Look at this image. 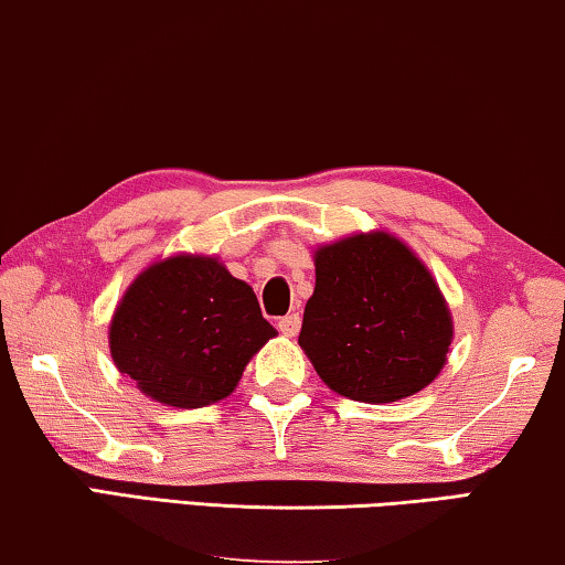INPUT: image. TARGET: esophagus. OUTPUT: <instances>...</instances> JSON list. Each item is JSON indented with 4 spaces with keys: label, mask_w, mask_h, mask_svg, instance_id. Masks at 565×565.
I'll use <instances>...</instances> for the list:
<instances>
[{
    "label": "esophagus",
    "mask_w": 565,
    "mask_h": 565,
    "mask_svg": "<svg viewBox=\"0 0 565 565\" xmlns=\"http://www.w3.org/2000/svg\"><path fill=\"white\" fill-rule=\"evenodd\" d=\"M277 329H280V333H285V337H296V333L300 331V316L288 313L285 318H280V321H277Z\"/></svg>",
    "instance_id": "34e87169"
}]
</instances>
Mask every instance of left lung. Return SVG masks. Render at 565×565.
<instances>
[{
	"label": "left lung",
	"instance_id": "left-lung-1",
	"mask_svg": "<svg viewBox=\"0 0 565 565\" xmlns=\"http://www.w3.org/2000/svg\"><path fill=\"white\" fill-rule=\"evenodd\" d=\"M454 321L418 257L387 232L316 249V290L298 343L333 392L395 403L438 377Z\"/></svg>",
	"mask_w": 565,
	"mask_h": 565
}]
</instances>
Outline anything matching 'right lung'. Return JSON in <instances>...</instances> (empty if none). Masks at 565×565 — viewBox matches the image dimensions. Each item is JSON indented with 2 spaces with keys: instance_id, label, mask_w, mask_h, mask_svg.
Segmentation results:
<instances>
[{
  "instance_id": "right-lung-1",
  "label": "right lung",
  "mask_w": 565,
  "mask_h": 565,
  "mask_svg": "<svg viewBox=\"0 0 565 565\" xmlns=\"http://www.w3.org/2000/svg\"><path fill=\"white\" fill-rule=\"evenodd\" d=\"M275 329L216 257L175 255L137 275L109 326L111 359L147 397L206 407L232 395Z\"/></svg>"
}]
</instances>
